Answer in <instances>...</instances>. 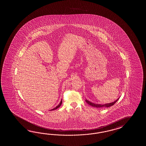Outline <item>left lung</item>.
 I'll use <instances>...</instances> for the list:
<instances>
[{"instance_id":"left-lung-1","label":"left lung","mask_w":146,"mask_h":146,"mask_svg":"<svg viewBox=\"0 0 146 146\" xmlns=\"http://www.w3.org/2000/svg\"><path fill=\"white\" fill-rule=\"evenodd\" d=\"M118 99L116 100V101H115L114 102H113L110 103H108V104H94L93 103L91 102L90 101H88L87 100H86V102L89 104L90 106H92L93 107H95V108H103V107H106V108H108L110 106H113L115 103L116 102Z\"/></svg>"}]
</instances>
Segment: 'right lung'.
I'll return each instance as SVG.
<instances>
[{
    "mask_svg": "<svg viewBox=\"0 0 146 146\" xmlns=\"http://www.w3.org/2000/svg\"><path fill=\"white\" fill-rule=\"evenodd\" d=\"M62 103V101H60V103H59V104H58V106H56L55 108H54V109H52V110H56V109H57V108H59V107L60 106H61ZM51 110H50V111H51Z\"/></svg>",
    "mask_w": 146,
    "mask_h": 146,
    "instance_id": "right-lung-1",
    "label": "right lung"
}]
</instances>
